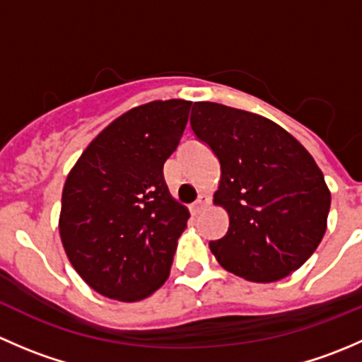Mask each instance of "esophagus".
I'll return each instance as SVG.
<instances>
[{
  "instance_id": "esophagus-1",
  "label": "esophagus",
  "mask_w": 362,
  "mask_h": 362,
  "mask_svg": "<svg viewBox=\"0 0 362 362\" xmlns=\"http://www.w3.org/2000/svg\"><path fill=\"white\" fill-rule=\"evenodd\" d=\"M206 203H208L206 196H204V194H199V196H198V199H196V202L192 203V211H194V214H199V211H202L203 208L206 206Z\"/></svg>"
}]
</instances>
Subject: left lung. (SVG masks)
<instances>
[{
  "label": "left lung",
  "mask_w": 362,
  "mask_h": 362,
  "mask_svg": "<svg viewBox=\"0 0 362 362\" xmlns=\"http://www.w3.org/2000/svg\"><path fill=\"white\" fill-rule=\"evenodd\" d=\"M196 138L221 163L214 203L229 215L228 233L210 250L228 272L276 282L315 252L326 233L331 192L312 156L266 117L199 101Z\"/></svg>",
  "instance_id": "1"
}]
</instances>
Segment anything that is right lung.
<instances>
[{"label":"right lung","instance_id":"obj_1","mask_svg":"<svg viewBox=\"0 0 362 362\" xmlns=\"http://www.w3.org/2000/svg\"><path fill=\"white\" fill-rule=\"evenodd\" d=\"M191 101H152L105 127L69 171L59 233L83 282L119 301H140L170 275L189 210L163 177Z\"/></svg>","mask_w":362,"mask_h":362}]
</instances>
